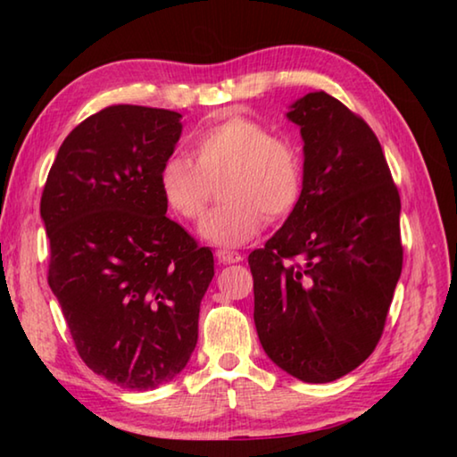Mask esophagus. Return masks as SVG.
I'll list each match as a JSON object with an SVG mask.
<instances>
[{"mask_svg":"<svg viewBox=\"0 0 457 457\" xmlns=\"http://www.w3.org/2000/svg\"><path fill=\"white\" fill-rule=\"evenodd\" d=\"M215 258H218L221 264H237V262L244 260L242 253L234 250H218L215 252Z\"/></svg>","mask_w":457,"mask_h":457,"instance_id":"esophagus-1","label":"esophagus"}]
</instances>
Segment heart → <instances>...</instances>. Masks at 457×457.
<instances>
[{
  "instance_id": "obj_1",
  "label": "heart",
  "mask_w": 457,
  "mask_h": 457,
  "mask_svg": "<svg viewBox=\"0 0 457 457\" xmlns=\"http://www.w3.org/2000/svg\"><path fill=\"white\" fill-rule=\"evenodd\" d=\"M195 161L171 154L159 171L165 204L185 221H197L220 177L223 204L205 215L199 234L207 242L236 247L258 234L264 215L286 220L303 195L304 167L290 138L272 135L258 119L223 112L191 137Z\"/></svg>"
}]
</instances>
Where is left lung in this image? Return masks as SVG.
Segmentation results:
<instances>
[{
    "label": "left lung",
    "instance_id": "obj_1",
    "mask_svg": "<svg viewBox=\"0 0 457 457\" xmlns=\"http://www.w3.org/2000/svg\"><path fill=\"white\" fill-rule=\"evenodd\" d=\"M304 138L303 195L247 258L253 322L270 359L304 383H330L375 351L403 268L401 199L359 114L324 90L292 104Z\"/></svg>",
    "mask_w": 457,
    "mask_h": 457
}]
</instances>
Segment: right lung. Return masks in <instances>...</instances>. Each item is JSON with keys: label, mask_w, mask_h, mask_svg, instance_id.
<instances>
[{"label": "right lung", "mask_w": 457, "mask_h": 457, "mask_svg": "<svg viewBox=\"0 0 457 457\" xmlns=\"http://www.w3.org/2000/svg\"><path fill=\"white\" fill-rule=\"evenodd\" d=\"M181 114L106 106L64 138L40 215L48 284L87 367L125 389L169 383L197 345L213 253L167 218L159 171Z\"/></svg>", "instance_id": "1"}]
</instances>
